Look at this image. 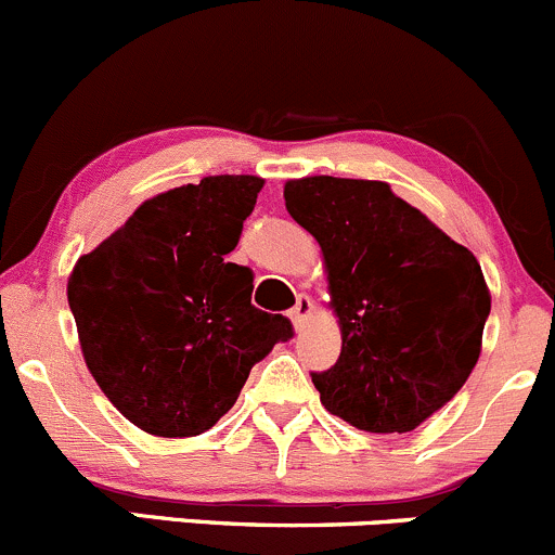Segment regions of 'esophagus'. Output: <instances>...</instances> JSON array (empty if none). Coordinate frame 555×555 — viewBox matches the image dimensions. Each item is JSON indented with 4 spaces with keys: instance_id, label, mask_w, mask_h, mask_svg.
Masks as SVG:
<instances>
[{
    "instance_id": "34e87169",
    "label": "esophagus",
    "mask_w": 555,
    "mask_h": 555,
    "mask_svg": "<svg viewBox=\"0 0 555 555\" xmlns=\"http://www.w3.org/2000/svg\"><path fill=\"white\" fill-rule=\"evenodd\" d=\"M313 313V304L309 295H298V304L289 309V319H293V327L300 330L306 322H309V317Z\"/></svg>"
}]
</instances>
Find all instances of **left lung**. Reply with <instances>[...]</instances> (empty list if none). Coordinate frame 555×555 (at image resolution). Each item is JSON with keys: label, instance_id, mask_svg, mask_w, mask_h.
<instances>
[{"label": "left lung", "instance_id": "1", "mask_svg": "<svg viewBox=\"0 0 555 555\" xmlns=\"http://www.w3.org/2000/svg\"><path fill=\"white\" fill-rule=\"evenodd\" d=\"M289 217L317 238L340 357L311 373L333 416L411 433L473 373L491 293L467 246L378 179H287Z\"/></svg>", "mask_w": 555, "mask_h": 555}]
</instances>
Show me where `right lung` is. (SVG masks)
Masks as SVG:
<instances>
[{
  "label": "right lung",
  "mask_w": 555,
  "mask_h": 555,
  "mask_svg": "<svg viewBox=\"0 0 555 555\" xmlns=\"http://www.w3.org/2000/svg\"><path fill=\"white\" fill-rule=\"evenodd\" d=\"M262 184L220 173L153 195L72 268L66 298L88 371L144 433L211 429L293 335L282 313L251 306L249 268L225 262Z\"/></svg>",
  "instance_id": "right-lung-1"
}]
</instances>
